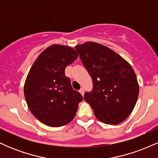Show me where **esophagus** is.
I'll use <instances>...</instances> for the list:
<instances>
[{
    "label": "esophagus",
    "instance_id": "obj_1",
    "mask_svg": "<svg viewBox=\"0 0 158 158\" xmlns=\"http://www.w3.org/2000/svg\"><path fill=\"white\" fill-rule=\"evenodd\" d=\"M79 93H80L82 96L84 95V94H85V90H84V88H81L80 90H79Z\"/></svg>",
    "mask_w": 158,
    "mask_h": 158
}]
</instances>
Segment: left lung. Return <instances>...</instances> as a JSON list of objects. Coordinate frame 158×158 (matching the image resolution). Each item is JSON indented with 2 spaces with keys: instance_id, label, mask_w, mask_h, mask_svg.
I'll use <instances>...</instances> for the list:
<instances>
[{
  "instance_id": "8db88e82",
  "label": "left lung",
  "mask_w": 158,
  "mask_h": 158,
  "mask_svg": "<svg viewBox=\"0 0 158 158\" xmlns=\"http://www.w3.org/2000/svg\"><path fill=\"white\" fill-rule=\"evenodd\" d=\"M75 49L93 82L92 90L85 92L84 99L102 123H122L133 110L139 95L133 68L120 56L98 43L89 41Z\"/></svg>"
}]
</instances>
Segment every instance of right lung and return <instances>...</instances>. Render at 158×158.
I'll return each instance as SVG.
<instances>
[{
    "mask_svg": "<svg viewBox=\"0 0 158 158\" xmlns=\"http://www.w3.org/2000/svg\"><path fill=\"white\" fill-rule=\"evenodd\" d=\"M70 47L50 46L32 64L25 81L24 97L29 109L41 123L51 127L64 126L73 120L83 99L73 89L66 67L77 59Z\"/></svg>",
    "mask_w": 158,
    "mask_h": 158,
    "instance_id": "add662e5",
    "label": "right lung"
}]
</instances>
